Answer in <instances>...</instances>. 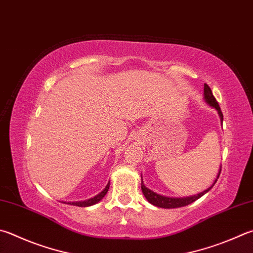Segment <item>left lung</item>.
Segmentation results:
<instances>
[{
	"instance_id": "8db88e82",
	"label": "left lung",
	"mask_w": 253,
	"mask_h": 253,
	"mask_svg": "<svg viewBox=\"0 0 253 253\" xmlns=\"http://www.w3.org/2000/svg\"><path fill=\"white\" fill-rule=\"evenodd\" d=\"M204 100L205 102L209 105L210 107L214 108L215 111L218 112V115L220 117V121L221 123L223 122V115L221 109L219 107V104L217 100H215L214 96L212 95V91H211L210 87L205 84L204 87ZM220 172H221V166H220L219 169V172H218V176L215 178V180L213 181L212 185H211L208 189L204 190L203 192H200L198 195H195V196H190V197H181V198H173V197H166V196H162L157 194V192H155L153 190H150L149 188H147L145 186L144 181H142V177H141V191L144 196L146 197V199L148 200V203H150L151 205H154L156 207H159V208H165V209H172V208H180V207H185L194 203L197 199H199L200 197H203L205 194H207L211 188L214 186V183L217 182V179L220 176Z\"/></svg>"
}]
</instances>
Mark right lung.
I'll use <instances>...</instances> for the list:
<instances>
[{
	"label": "right lung",
	"instance_id": "right-lung-1",
	"mask_svg": "<svg viewBox=\"0 0 253 253\" xmlns=\"http://www.w3.org/2000/svg\"><path fill=\"white\" fill-rule=\"evenodd\" d=\"M108 189H109V182L107 183V186L105 187V189L102 192H99L97 196H95L94 198L87 199V200H84V201H74V203H72V201H70V203H64V204H68V205L77 206V207H89V206H93L95 204L99 203V201L104 198L105 195L107 194Z\"/></svg>",
	"mask_w": 253,
	"mask_h": 253
}]
</instances>
